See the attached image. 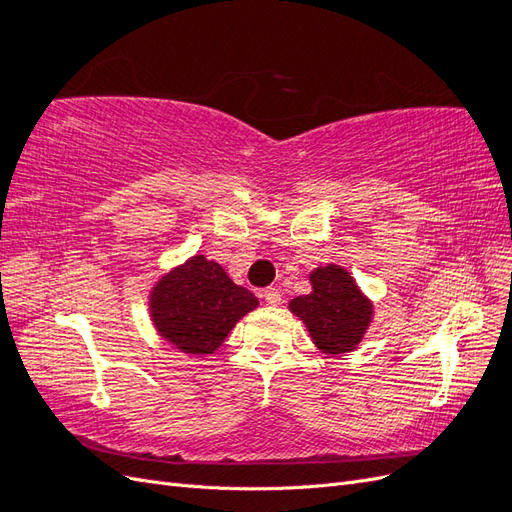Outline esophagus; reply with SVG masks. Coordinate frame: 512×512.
<instances>
[{
	"label": "esophagus",
	"instance_id": "1",
	"mask_svg": "<svg viewBox=\"0 0 512 512\" xmlns=\"http://www.w3.org/2000/svg\"><path fill=\"white\" fill-rule=\"evenodd\" d=\"M262 297H265L267 305H280L282 303V294L277 288H265V292H262Z\"/></svg>",
	"mask_w": 512,
	"mask_h": 512
}]
</instances>
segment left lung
<instances>
[{
  "instance_id": "8db88e82",
  "label": "left lung",
  "mask_w": 512,
  "mask_h": 512,
  "mask_svg": "<svg viewBox=\"0 0 512 512\" xmlns=\"http://www.w3.org/2000/svg\"><path fill=\"white\" fill-rule=\"evenodd\" d=\"M309 282L314 290L292 299L290 312L305 322L322 352L342 354L354 350L371 320V303L350 273L337 265L316 269L309 275Z\"/></svg>"
}]
</instances>
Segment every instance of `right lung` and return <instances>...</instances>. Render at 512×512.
Returning a JSON list of instances; mask_svg holds the SVG:
<instances>
[{"label": "right lung", "mask_w": 512, "mask_h": 512, "mask_svg": "<svg viewBox=\"0 0 512 512\" xmlns=\"http://www.w3.org/2000/svg\"><path fill=\"white\" fill-rule=\"evenodd\" d=\"M258 305L254 294L232 284L226 271L194 256L153 288L151 316L162 337L181 352L211 354L239 318Z\"/></svg>", "instance_id": "1"}]
</instances>
